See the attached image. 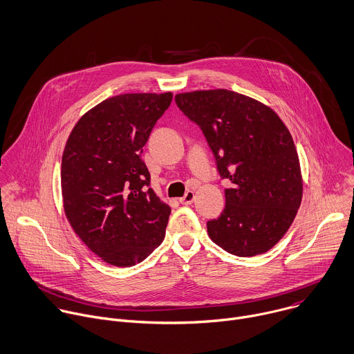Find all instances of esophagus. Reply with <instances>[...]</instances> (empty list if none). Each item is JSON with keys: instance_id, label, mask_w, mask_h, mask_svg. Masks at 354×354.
<instances>
[{"instance_id": "34e87169", "label": "esophagus", "mask_w": 354, "mask_h": 354, "mask_svg": "<svg viewBox=\"0 0 354 354\" xmlns=\"http://www.w3.org/2000/svg\"><path fill=\"white\" fill-rule=\"evenodd\" d=\"M194 192H192V190H187L186 192V194L182 197V198H179V201H180V204H185V205H189V204H192L193 201H194Z\"/></svg>"}]
</instances>
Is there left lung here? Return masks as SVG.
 Wrapping results in <instances>:
<instances>
[{
	"instance_id": "left-lung-1",
	"label": "left lung",
	"mask_w": 354,
	"mask_h": 354,
	"mask_svg": "<svg viewBox=\"0 0 354 354\" xmlns=\"http://www.w3.org/2000/svg\"><path fill=\"white\" fill-rule=\"evenodd\" d=\"M179 109L203 132L222 179L225 208L207 222L225 252L252 257L274 248L292 225L303 196L293 139L267 105L225 88L175 95Z\"/></svg>"
}]
</instances>
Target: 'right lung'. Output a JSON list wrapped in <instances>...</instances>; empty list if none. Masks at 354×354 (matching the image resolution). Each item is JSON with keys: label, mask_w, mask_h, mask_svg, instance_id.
Listing matches in <instances>:
<instances>
[{"label": "right lung", "mask_w": 354, "mask_h": 354, "mask_svg": "<svg viewBox=\"0 0 354 354\" xmlns=\"http://www.w3.org/2000/svg\"><path fill=\"white\" fill-rule=\"evenodd\" d=\"M171 101L172 93L106 98L80 118L66 142L61 165L66 218L111 266H136L164 241L171 208L149 187L142 154Z\"/></svg>", "instance_id": "obj_1"}]
</instances>
